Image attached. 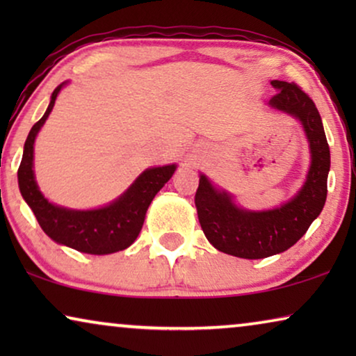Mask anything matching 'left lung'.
Listing matches in <instances>:
<instances>
[{"instance_id": "left-lung-1", "label": "left lung", "mask_w": 356, "mask_h": 356, "mask_svg": "<svg viewBox=\"0 0 356 356\" xmlns=\"http://www.w3.org/2000/svg\"><path fill=\"white\" fill-rule=\"evenodd\" d=\"M270 84L277 94L269 105L300 120L308 138L311 165L303 186L289 202L261 212L238 207L230 194L212 186L206 175L199 178L194 196L199 223L211 245L243 259H262L293 246L308 232L327 197L330 152L314 102L295 82Z\"/></svg>"}]
</instances>
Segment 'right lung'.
<instances>
[{
    "label": "right lung",
    "instance_id": "right-lung-1",
    "mask_svg": "<svg viewBox=\"0 0 356 356\" xmlns=\"http://www.w3.org/2000/svg\"><path fill=\"white\" fill-rule=\"evenodd\" d=\"M63 82L53 90L45 115L32 126L24 144L22 162L17 170L19 189L32 209L42 230L60 245L87 254H111L131 246L143 228L145 212L163 184L172 178L177 165L147 168L138 179L108 206L92 211H74L55 206L40 193L33 175V143L38 131L53 110Z\"/></svg>",
    "mask_w": 356,
    "mask_h": 356
}]
</instances>
